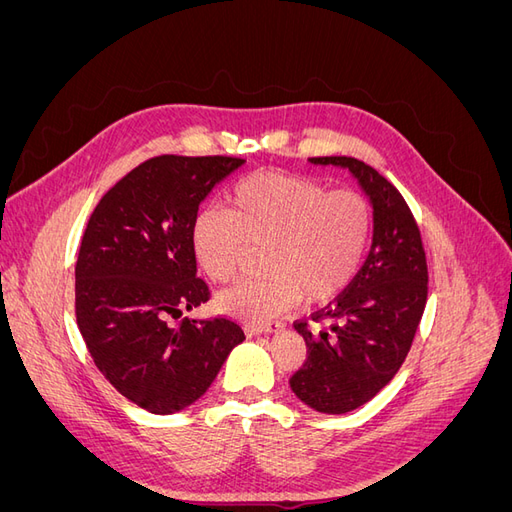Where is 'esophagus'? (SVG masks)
Segmentation results:
<instances>
[{
  "label": "esophagus",
  "instance_id": "1",
  "mask_svg": "<svg viewBox=\"0 0 512 512\" xmlns=\"http://www.w3.org/2000/svg\"><path fill=\"white\" fill-rule=\"evenodd\" d=\"M282 324H245L247 335H260V333H273L280 331Z\"/></svg>",
  "mask_w": 512,
  "mask_h": 512
}]
</instances>
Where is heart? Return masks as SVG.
Masks as SVG:
<instances>
[{"mask_svg":"<svg viewBox=\"0 0 512 512\" xmlns=\"http://www.w3.org/2000/svg\"><path fill=\"white\" fill-rule=\"evenodd\" d=\"M228 209H203L192 224V245L209 280L230 284L265 247L262 273L220 294L226 314L267 322L299 305L324 303L344 292L367 254L374 215L352 190L329 192L316 179L254 173L228 196Z\"/></svg>","mask_w":512,"mask_h":512,"instance_id":"1","label":"heart"}]
</instances>
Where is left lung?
<instances>
[{
    "instance_id": "1",
    "label": "left lung",
    "mask_w": 512,
    "mask_h": 512,
    "mask_svg": "<svg viewBox=\"0 0 512 512\" xmlns=\"http://www.w3.org/2000/svg\"><path fill=\"white\" fill-rule=\"evenodd\" d=\"M309 162L348 168L374 207V241L361 271L309 316L330 329L312 332L308 320L294 322L307 359L290 389L309 408L346 414L378 395L406 361L427 303V258L408 203L376 168L348 156Z\"/></svg>"
}]
</instances>
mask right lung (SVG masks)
Segmentation results:
<instances>
[{
	"instance_id": "add662e5",
	"label": "right lung",
	"mask_w": 512,
	"mask_h": 512,
	"mask_svg": "<svg viewBox=\"0 0 512 512\" xmlns=\"http://www.w3.org/2000/svg\"><path fill=\"white\" fill-rule=\"evenodd\" d=\"M245 160L158 156L117 181L87 222L76 260V324L96 367L153 414L203 397L245 335L235 320L183 318L209 301L192 224L207 194Z\"/></svg>"
}]
</instances>
